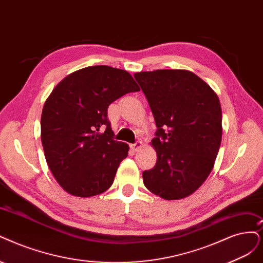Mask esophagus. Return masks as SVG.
<instances>
[{
  "instance_id": "esophagus-1",
  "label": "esophagus",
  "mask_w": 263,
  "mask_h": 263,
  "mask_svg": "<svg viewBox=\"0 0 263 263\" xmlns=\"http://www.w3.org/2000/svg\"><path fill=\"white\" fill-rule=\"evenodd\" d=\"M130 147L133 152H138L143 147V143L141 141H138V142H135L134 144H131Z\"/></svg>"
}]
</instances>
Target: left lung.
<instances>
[{"mask_svg": "<svg viewBox=\"0 0 263 263\" xmlns=\"http://www.w3.org/2000/svg\"><path fill=\"white\" fill-rule=\"evenodd\" d=\"M154 115L157 162L143 172L144 185L167 200L185 198L210 174L222 138L219 97L209 84L184 69L134 73Z\"/></svg>", "mask_w": 263, "mask_h": 263, "instance_id": "8db88e82", "label": "left lung"}]
</instances>
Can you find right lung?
I'll return each mask as SVG.
<instances>
[{
  "label": "right lung",
  "mask_w": 263,
  "mask_h": 263,
  "mask_svg": "<svg viewBox=\"0 0 263 263\" xmlns=\"http://www.w3.org/2000/svg\"><path fill=\"white\" fill-rule=\"evenodd\" d=\"M139 91L128 71L101 65L66 76L48 95L41 141L48 168L70 195L92 197L111 186L129 145L112 140L107 108Z\"/></svg>",
  "instance_id": "1"
}]
</instances>
